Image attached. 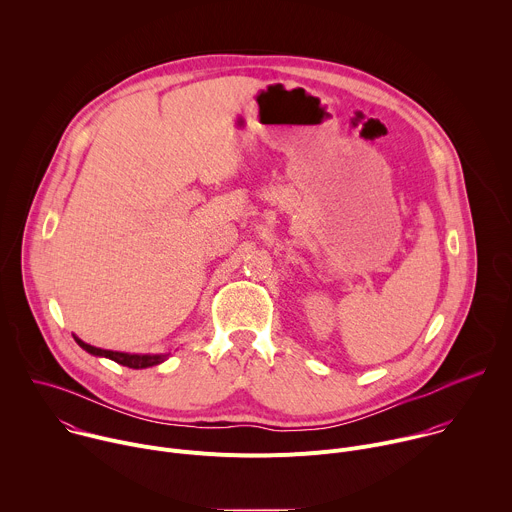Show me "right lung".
<instances>
[{
	"label": "right lung",
	"instance_id": "add662e5",
	"mask_svg": "<svg viewBox=\"0 0 512 512\" xmlns=\"http://www.w3.org/2000/svg\"><path fill=\"white\" fill-rule=\"evenodd\" d=\"M74 339H76V344H78L82 350H86L88 354L98 356V358H108V360H112V362H116V364H120V366L132 368V370H142V368L158 366V364H162V362L168 358V354H152V356H150V354H124V352L102 350V348H94V346H90V344H84L82 339H78L76 335H74Z\"/></svg>",
	"mask_w": 512,
	"mask_h": 512
}]
</instances>
